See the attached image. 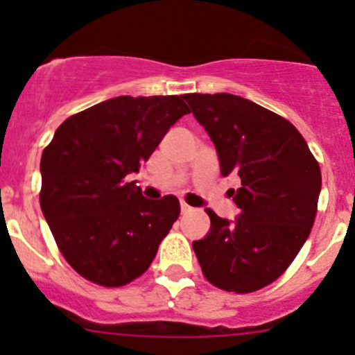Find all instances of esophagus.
I'll return each instance as SVG.
<instances>
[{
    "instance_id": "1",
    "label": "esophagus",
    "mask_w": 355,
    "mask_h": 355,
    "mask_svg": "<svg viewBox=\"0 0 355 355\" xmlns=\"http://www.w3.org/2000/svg\"><path fill=\"white\" fill-rule=\"evenodd\" d=\"M180 210H182V214H189V211L193 210V208L189 207L187 203H182V205H180Z\"/></svg>"
}]
</instances>
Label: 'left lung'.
<instances>
[{
    "label": "left lung",
    "instance_id": "8db88e82",
    "mask_svg": "<svg viewBox=\"0 0 355 355\" xmlns=\"http://www.w3.org/2000/svg\"><path fill=\"white\" fill-rule=\"evenodd\" d=\"M207 129L220 173H236L231 196L240 217L230 223L207 208L210 233L193 243L211 286L247 294L275 282L312 231L320 168L301 132L287 119L234 94H185Z\"/></svg>",
    "mask_w": 355,
    "mask_h": 355
}]
</instances>
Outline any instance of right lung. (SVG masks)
Returning <instances> with one entry per match:
<instances>
[{
    "label": "right lung",
    "instance_id": "right-lung-1",
    "mask_svg": "<svg viewBox=\"0 0 355 355\" xmlns=\"http://www.w3.org/2000/svg\"><path fill=\"white\" fill-rule=\"evenodd\" d=\"M189 112L182 96H119L66 119L43 148L40 207L64 259L89 282L122 287L154 261L180 203L147 200L125 177Z\"/></svg>",
    "mask_w": 355,
    "mask_h": 355
}]
</instances>
